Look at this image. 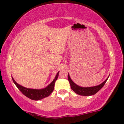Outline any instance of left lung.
Returning <instances> with one entry per match:
<instances>
[{
    "label": "left lung",
    "mask_w": 124,
    "mask_h": 124,
    "mask_svg": "<svg viewBox=\"0 0 124 124\" xmlns=\"http://www.w3.org/2000/svg\"><path fill=\"white\" fill-rule=\"evenodd\" d=\"M109 75L107 78L100 85H97V86H92V87H81L79 85H76V83H74L71 79L69 74L68 73V80H69V83H70V87L73 91L75 92L78 94L80 95V96H92V95L95 94L97 93L101 89L106 83L107 80L108 79Z\"/></svg>",
    "instance_id": "8db88e82"
}]
</instances>
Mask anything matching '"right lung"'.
Instances as JSON below:
<instances>
[{
	"mask_svg": "<svg viewBox=\"0 0 124 124\" xmlns=\"http://www.w3.org/2000/svg\"><path fill=\"white\" fill-rule=\"evenodd\" d=\"M59 72L55 76V78L51 83L48 85L46 87L43 88L41 89H30V88H27L25 87L21 86L17 83L16 81L14 80L12 76V80L13 81L14 83L15 84L16 86L18 88V90L23 94L24 96L27 97L28 98L32 100H39L44 98L46 97L51 94V93L53 92L54 89V86L56 80H57L58 76H59Z\"/></svg>",
	"mask_w": 124,
	"mask_h": 124,
	"instance_id": "add662e5",
	"label": "right lung"
}]
</instances>
